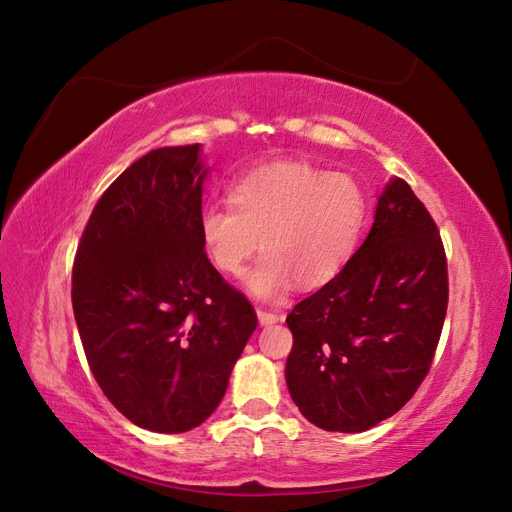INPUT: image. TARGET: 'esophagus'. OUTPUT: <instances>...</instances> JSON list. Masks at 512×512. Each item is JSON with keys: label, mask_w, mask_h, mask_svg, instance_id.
Instances as JSON below:
<instances>
[{"label": "esophagus", "mask_w": 512, "mask_h": 512, "mask_svg": "<svg viewBox=\"0 0 512 512\" xmlns=\"http://www.w3.org/2000/svg\"><path fill=\"white\" fill-rule=\"evenodd\" d=\"M258 320H260V324H273V322H280L282 320V314L269 312V309L258 307Z\"/></svg>", "instance_id": "esophagus-1"}]
</instances>
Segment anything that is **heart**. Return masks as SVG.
<instances>
[{"mask_svg":"<svg viewBox=\"0 0 512 512\" xmlns=\"http://www.w3.org/2000/svg\"><path fill=\"white\" fill-rule=\"evenodd\" d=\"M230 205L200 211L198 235L211 265L239 277L258 245L262 260L247 275L260 299H280L299 280L327 284L354 256L367 215L361 183L309 162L282 160L243 175Z\"/></svg>","mask_w":512,"mask_h":512,"instance_id":"b5f03b06","label":"heart"}]
</instances>
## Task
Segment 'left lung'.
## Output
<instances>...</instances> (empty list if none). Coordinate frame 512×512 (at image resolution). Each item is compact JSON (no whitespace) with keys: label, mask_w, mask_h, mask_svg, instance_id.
I'll return each instance as SVG.
<instances>
[{"label":"left lung","mask_w":512,"mask_h":512,"mask_svg":"<svg viewBox=\"0 0 512 512\" xmlns=\"http://www.w3.org/2000/svg\"><path fill=\"white\" fill-rule=\"evenodd\" d=\"M446 307L440 230L395 177L348 265L286 318L292 401L327 431H365L393 416L429 374Z\"/></svg>","instance_id":"1"}]
</instances>
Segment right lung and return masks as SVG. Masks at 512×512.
Returning <instances> with one entry per match:
<instances>
[{
  "instance_id": "add662e5",
  "label": "right lung",
  "mask_w": 512,
  "mask_h": 512,
  "mask_svg": "<svg viewBox=\"0 0 512 512\" xmlns=\"http://www.w3.org/2000/svg\"><path fill=\"white\" fill-rule=\"evenodd\" d=\"M198 145L138 158L100 196L72 267L91 374L134 425L181 433L220 406L258 316L200 243Z\"/></svg>"
}]
</instances>
